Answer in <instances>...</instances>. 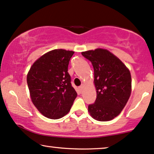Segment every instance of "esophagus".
Here are the masks:
<instances>
[{
  "label": "esophagus",
  "instance_id": "esophagus-1",
  "mask_svg": "<svg viewBox=\"0 0 154 154\" xmlns=\"http://www.w3.org/2000/svg\"><path fill=\"white\" fill-rule=\"evenodd\" d=\"M83 89H84V85H80L79 87V89L80 90V91H82L83 90Z\"/></svg>",
  "mask_w": 154,
  "mask_h": 154
}]
</instances>
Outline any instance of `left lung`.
Returning a JSON list of instances; mask_svg holds the SVG:
<instances>
[{
	"label": "left lung",
	"mask_w": 154,
	"mask_h": 154,
	"mask_svg": "<svg viewBox=\"0 0 154 154\" xmlns=\"http://www.w3.org/2000/svg\"><path fill=\"white\" fill-rule=\"evenodd\" d=\"M82 55L93 65L96 89V99L88 106V111L98 121L111 120L121 112L130 96V72L120 59L106 49L87 51Z\"/></svg>",
	"instance_id": "left-lung-1"
}]
</instances>
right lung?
Listing matches in <instances>:
<instances>
[{
  "label": "right lung",
  "instance_id": "obj_1",
  "mask_svg": "<svg viewBox=\"0 0 154 154\" xmlns=\"http://www.w3.org/2000/svg\"><path fill=\"white\" fill-rule=\"evenodd\" d=\"M74 51L55 49L36 60L26 81L32 103L42 115L59 119L68 113L77 94L67 69Z\"/></svg>",
  "mask_w": 154,
  "mask_h": 154
}]
</instances>
